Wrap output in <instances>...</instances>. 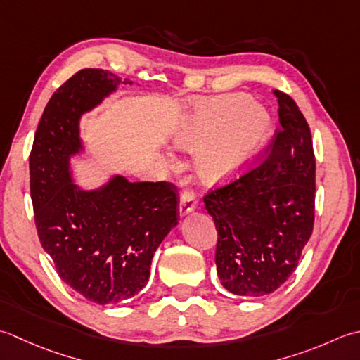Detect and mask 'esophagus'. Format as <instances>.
I'll use <instances>...</instances> for the list:
<instances>
[{"instance_id": "esophagus-1", "label": "esophagus", "mask_w": 360, "mask_h": 360, "mask_svg": "<svg viewBox=\"0 0 360 360\" xmlns=\"http://www.w3.org/2000/svg\"><path fill=\"white\" fill-rule=\"evenodd\" d=\"M197 207V197L195 193L191 189L183 191L181 194V199H180V216H185L189 214L191 211Z\"/></svg>"}]
</instances>
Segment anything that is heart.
Instances as JSON below:
<instances>
[{
    "instance_id": "1",
    "label": "heart",
    "mask_w": 360,
    "mask_h": 360,
    "mask_svg": "<svg viewBox=\"0 0 360 360\" xmlns=\"http://www.w3.org/2000/svg\"><path fill=\"white\" fill-rule=\"evenodd\" d=\"M269 127V115L245 94H224L197 102L175 134V144L197 149V172L219 181L244 165Z\"/></svg>"
}]
</instances>
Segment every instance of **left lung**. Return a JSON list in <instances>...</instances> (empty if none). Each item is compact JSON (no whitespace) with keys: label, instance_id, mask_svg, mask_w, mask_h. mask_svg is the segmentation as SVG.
Listing matches in <instances>:
<instances>
[{"label":"left lung","instance_id":"8db88e82","mask_svg":"<svg viewBox=\"0 0 360 360\" xmlns=\"http://www.w3.org/2000/svg\"><path fill=\"white\" fill-rule=\"evenodd\" d=\"M274 94L281 126L267 146L269 155L203 197L217 230L219 280L240 297L267 295L280 288L297 269L314 229L311 129L289 94Z\"/></svg>","mask_w":360,"mask_h":360}]
</instances>
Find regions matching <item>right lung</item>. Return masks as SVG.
<instances>
[{
    "label": "right lung",
    "instance_id": "obj_1",
    "mask_svg": "<svg viewBox=\"0 0 360 360\" xmlns=\"http://www.w3.org/2000/svg\"><path fill=\"white\" fill-rule=\"evenodd\" d=\"M118 84L120 77L99 68L71 76L45 107L29 155L43 250L71 289L98 304L121 303L146 288L153 253L179 217V191L171 181L115 177L98 191L71 181L68 163L80 149V115Z\"/></svg>",
    "mask_w": 360,
    "mask_h": 360
}]
</instances>
